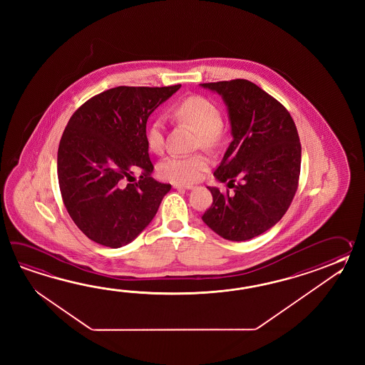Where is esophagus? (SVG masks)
Masks as SVG:
<instances>
[{
  "label": "esophagus",
  "instance_id": "34e87169",
  "mask_svg": "<svg viewBox=\"0 0 365 365\" xmlns=\"http://www.w3.org/2000/svg\"><path fill=\"white\" fill-rule=\"evenodd\" d=\"M175 189H192V184H173Z\"/></svg>",
  "mask_w": 365,
  "mask_h": 365
}]
</instances>
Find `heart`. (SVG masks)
Here are the masks:
<instances>
[{"label": "heart", "instance_id": "obj_1", "mask_svg": "<svg viewBox=\"0 0 365 365\" xmlns=\"http://www.w3.org/2000/svg\"><path fill=\"white\" fill-rule=\"evenodd\" d=\"M175 116L193 125L197 129L195 146L215 148L220 140V126L223 124L222 113L212 101L192 95L184 98L173 107ZM148 148L156 155L163 154L165 148V134L162 118H156L146 133ZM210 159L205 154L189 156L173 155L158 164V175L160 179L176 184H189L201 178L202 173L209 168Z\"/></svg>", "mask_w": 365, "mask_h": 365}]
</instances>
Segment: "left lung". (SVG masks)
<instances>
[{"mask_svg": "<svg viewBox=\"0 0 365 365\" xmlns=\"http://www.w3.org/2000/svg\"><path fill=\"white\" fill-rule=\"evenodd\" d=\"M222 95L233 140L214 175L234 189L209 187L212 203L202 220L225 240L245 241L266 232L295 197L302 145L287 108L247 79L202 83Z\"/></svg>", "mask_w": 365, "mask_h": 365, "instance_id": "obj_1", "label": "left lung"}]
</instances>
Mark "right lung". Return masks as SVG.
<instances>
[{
  "label": "right lung",
  "mask_w": 365,
  "mask_h": 365,
  "mask_svg": "<svg viewBox=\"0 0 365 365\" xmlns=\"http://www.w3.org/2000/svg\"><path fill=\"white\" fill-rule=\"evenodd\" d=\"M181 85L118 86L70 117L57 153V176L70 217L90 240L120 248L155 217L171 185L151 178L148 118ZM140 180L132 183L133 172Z\"/></svg>",
  "instance_id": "obj_1"
}]
</instances>
